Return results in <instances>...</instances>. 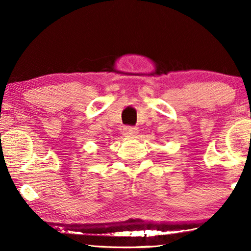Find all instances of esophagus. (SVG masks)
Listing matches in <instances>:
<instances>
[{
	"label": "esophagus",
	"instance_id": "esophagus-1",
	"mask_svg": "<svg viewBox=\"0 0 251 251\" xmlns=\"http://www.w3.org/2000/svg\"><path fill=\"white\" fill-rule=\"evenodd\" d=\"M123 132H125L126 136H133L137 133V130L135 128H131V126H126Z\"/></svg>",
	"mask_w": 251,
	"mask_h": 251
}]
</instances>
